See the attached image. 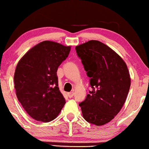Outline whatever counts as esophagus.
<instances>
[{
	"instance_id": "obj_1",
	"label": "esophagus",
	"mask_w": 149,
	"mask_h": 149,
	"mask_svg": "<svg viewBox=\"0 0 149 149\" xmlns=\"http://www.w3.org/2000/svg\"><path fill=\"white\" fill-rule=\"evenodd\" d=\"M74 93L73 91L67 93V95H68V97H72L73 96H74Z\"/></svg>"
}]
</instances>
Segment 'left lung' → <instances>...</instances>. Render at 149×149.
Returning <instances> with one entry per match:
<instances>
[{
	"mask_svg": "<svg viewBox=\"0 0 149 149\" xmlns=\"http://www.w3.org/2000/svg\"><path fill=\"white\" fill-rule=\"evenodd\" d=\"M93 91L79 103L87 122L100 126L117 116L123 106L131 86V77L123 59L111 48L97 40L75 47Z\"/></svg>",
	"mask_w": 149,
	"mask_h": 149,
	"instance_id": "left-lung-1",
	"label": "left lung"
}]
</instances>
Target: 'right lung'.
Here are the masks:
<instances>
[{
	"mask_svg": "<svg viewBox=\"0 0 149 149\" xmlns=\"http://www.w3.org/2000/svg\"><path fill=\"white\" fill-rule=\"evenodd\" d=\"M70 50V46L41 41L30 49L16 65L13 77L16 96L36 120H53L66 103L58 87L56 72Z\"/></svg>",
	"mask_w": 149,
	"mask_h": 149,
	"instance_id": "add662e5",
	"label": "right lung"
}]
</instances>
